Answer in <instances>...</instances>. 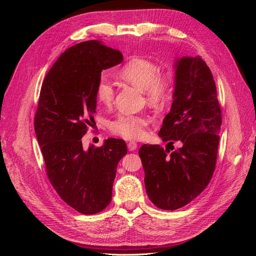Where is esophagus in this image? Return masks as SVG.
<instances>
[{"instance_id":"1","label":"esophagus","mask_w":256,"mask_h":256,"mask_svg":"<svg viewBox=\"0 0 256 256\" xmlns=\"http://www.w3.org/2000/svg\"><path fill=\"white\" fill-rule=\"evenodd\" d=\"M127 146H128V150H129L130 152H134V150H136L138 148V144H136V142H134V141L128 142Z\"/></svg>"}]
</instances>
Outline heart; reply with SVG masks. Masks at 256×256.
Listing matches in <instances>:
<instances>
[{
  "label": "heart",
  "instance_id": "heart-1",
  "mask_svg": "<svg viewBox=\"0 0 256 256\" xmlns=\"http://www.w3.org/2000/svg\"><path fill=\"white\" fill-rule=\"evenodd\" d=\"M120 78L132 86L143 90L146 102L154 108L166 104L171 98L175 76L171 70L160 72L154 60L145 58H134L124 65L118 72ZM96 97L104 106H109L114 99V88L111 81L102 76L96 84ZM146 114H120L110 122V130L115 136L127 140H138L146 134L150 125Z\"/></svg>",
  "mask_w": 256,
  "mask_h": 256
}]
</instances>
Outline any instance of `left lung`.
<instances>
[{
  "label": "left lung",
  "instance_id": "left-lung-1",
  "mask_svg": "<svg viewBox=\"0 0 256 256\" xmlns=\"http://www.w3.org/2000/svg\"><path fill=\"white\" fill-rule=\"evenodd\" d=\"M221 122L210 69L200 56L180 58L172 108L159 136L168 144L180 141L182 146L171 152L160 145L144 144L138 150L146 192L154 205L175 210L207 187L218 156Z\"/></svg>",
  "mask_w": 256,
  "mask_h": 256
}]
</instances>
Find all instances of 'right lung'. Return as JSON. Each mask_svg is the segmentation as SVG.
I'll list each match as a JSON object with an SVG mask.
<instances>
[{
    "label": "right lung",
    "mask_w": 256,
    "mask_h": 256,
    "mask_svg": "<svg viewBox=\"0 0 256 256\" xmlns=\"http://www.w3.org/2000/svg\"><path fill=\"white\" fill-rule=\"evenodd\" d=\"M122 58L120 51L98 40L76 44L53 64L40 88L34 128L46 173L60 198L83 214L110 204L116 168L127 154L120 138H108L88 152L81 140L94 122L102 72Z\"/></svg>",
    "instance_id": "add662e5"
}]
</instances>
